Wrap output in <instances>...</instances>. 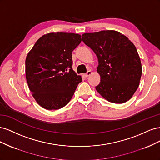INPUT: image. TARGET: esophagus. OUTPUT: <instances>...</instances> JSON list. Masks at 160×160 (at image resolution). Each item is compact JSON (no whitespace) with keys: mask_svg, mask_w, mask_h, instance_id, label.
Instances as JSON below:
<instances>
[{"mask_svg":"<svg viewBox=\"0 0 160 160\" xmlns=\"http://www.w3.org/2000/svg\"><path fill=\"white\" fill-rule=\"evenodd\" d=\"M91 74H92V72H91V71H88V72H87V73H85L84 75H85V77H89V75H91Z\"/></svg>","mask_w":160,"mask_h":160,"instance_id":"esophagus-1","label":"esophagus"}]
</instances>
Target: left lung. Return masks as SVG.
Returning a JSON list of instances; mask_svg holds the SVG:
<instances>
[{
    "label": "left lung",
    "instance_id": "1",
    "mask_svg": "<svg viewBox=\"0 0 160 160\" xmlns=\"http://www.w3.org/2000/svg\"><path fill=\"white\" fill-rule=\"evenodd\" d=\"M85 45L98 58L97 72L101 77L96 90L111 103H123L138 89L142 73L136 47L121 32L101 31L82 35Z\"/></svg>",
    "mask_w": 160,
    "mask_h": 160
}]
</instances>
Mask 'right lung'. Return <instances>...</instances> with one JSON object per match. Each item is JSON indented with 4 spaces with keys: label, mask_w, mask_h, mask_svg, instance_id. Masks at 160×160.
I'll return each instance as SVG.
<instances>
[{
    "label": "right lung",
    "mask_w": 160,
    "mask_h": 160,
    "mask_svg": "<svg viewBox=\"0 0 160 160\" xmlns=\"http://www.w3.org/2000/svg\"><path fill=\"white\" fill-rule=\"evenodd\" d=\"M81 36L71 32H50L40 37L25 60L27 84L37 103L47 110L68 103L82 81L72 68V52Z\"/></svg>",
    "instance_id": "1"
}]
</instances>
